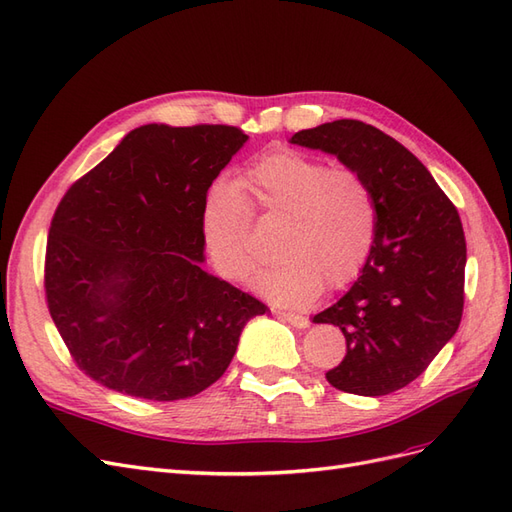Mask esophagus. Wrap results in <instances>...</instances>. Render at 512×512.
Returning a JSON list of instances; mask_svg holds the SVG:
<instances>
[{
	"mask_svg": "<svg viewBox=\"0 0 512 512\" xmlns=\"http://www.w3.org/2000/svg\"><path fill=\"white\" fill-rule=\"evenodd\" d=\"M277 314H280V318H284L286 322H290L292 327H297V329H305V327H309V318H307V316L294 314V312H277Z\"/></svg>",
	"mask_w": 512,
	"mask_h": 512,
	"instance_id": "1",
	"label": "esophagus"
}]
</instances>
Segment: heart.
<instances>
[{
	"mask_svg": "<svg viewBox=\"0 0 512 512\" xmlns=\"http://www.w3.org/2000/svg\"><path fill=\"white\" fill-rule=\"evenodd\" d=\"M247 207L284 218L275 245L282 258L256 280L275 303L305 305L324 282L350 284L374 247L376 198L361 170L275 149L247 164L235 185L218 181L205 198L203 239L215 269L232 282H245L258 265Z\"/></svg>",
	"mask_w": 512,
	"mask_h": 512,
	"instance_id": "obj_1",
	"label": "heart"
}]
</instances>
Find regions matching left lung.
<instances>
[{
	"label": "left lung",
	"instance_id": "obj_1",
	"mask_svg": "<svg viewBox=\"0 0 512 512\" xmlns=\"http://www.w3.org/2000/svg\"><path fill=\"white\" fill-rule=\"evenodd\" d=\"M290 141L361 170L376 198L378 230L361 277L314 316L346 337L344 361L327 380L365 397L404 389L459 329L466 237L457 207L421 160L369 123L337 119Z\"/></svg>",
	"mask_w": 512,
	"mask_h": 512
}]
</instances>
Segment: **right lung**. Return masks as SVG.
<instances>
[{
	"mask_svg": "<svg viewBox=\"0 0 512 512\" xmlns=\"http://www.w3.org/2000/svg\"><path fill=\"white\" fill-rule=\"evenodd\" d=\"M247 134L222 123L132 130L59 200L44 294L81 371L123 395L175 401L220 380L267 305L200 269L203 205Z\"/></svg>",
	"mask_w": 512,
	"mask_h": 512,
	"instance_id": "1",
	"label": "right lung"
}]
</instances>
